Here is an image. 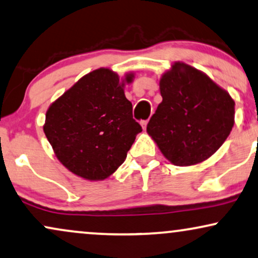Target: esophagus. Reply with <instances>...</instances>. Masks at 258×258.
Masks as SVG:
<instances>
[{
    "mask_svg": "<svg viewBox=\"0 0 258 258\" xmlns=\"http://www.w3.org/2000/svg\"><path fill=\"white\" fill-rule=\"evenodd\" d=\"M148 120H143V121L142 122H140V123H142V126H143V130H144V131H145V130H146V126H148Z\"/></svg>",
    "mask_w": 258,
    "mask_h": 258,
    "instance_id": "obj_1",
    "label": "esophagus"
}]
</instances>
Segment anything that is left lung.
I'll list each match as a JSON object with an SVG mask.
<instances>
[{
  "label": "left lung",
  "mask_w": 258,
  "mask_h": 258,
  "mask_svg": "<svg viewBox=\"0 0 258 258\" xmlns=\"http://www.w3.org/2000/svg\"><path fill=\"white\" fill-rule=\"evenodd\" d=\"M163 97L146 127L165 158L188 167L210 158L229 137L234 101L206 74L175 61L159 80Z\"/></svg>",
  "instance_id": "obj_1"
}]
</instances>
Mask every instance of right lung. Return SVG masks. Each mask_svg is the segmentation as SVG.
Segmentation results:
<instances>
[{
    "mask_svg": "<svg viewBox=\"0 0 258 258\" xmlns=\"http://www.w3.org/2000/svg\"><path fill=\"white\" fill-rule=\"evenodd\" d=\"M135 74L100 68L84 75L51 103L44 123L54 155L68 170L89 181L109 177L126 159L142 126L133 119L125 84Z\"/></svg>",
    "mask_w": 258,
    "mask_h": 258,
    "instance_id": "right-lung-1",
    "label": "right lung"
}]
</instances>
